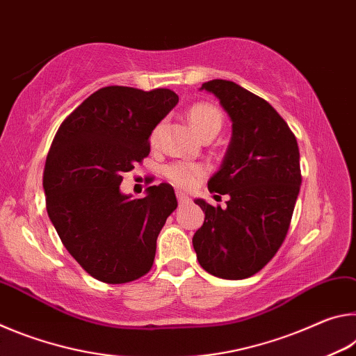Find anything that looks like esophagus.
<instances>
[{"label": "esophagus", "instance_id": "1", "mask_svg": "<svg viewBox=\"0 0 356 356\" xmlns=\"http://www.w3.org/2000/svg\"><path fill=\"white\" fill-rule=\"evenodd\" d=\"M177 201H179L180 206H184V204H190V202H191V197L186 196L185 193L177 191Z\"/></svg>", "mask_w": 356, "mask_h": 356}]
</instances>
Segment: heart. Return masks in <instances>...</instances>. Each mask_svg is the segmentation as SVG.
Listing matches in <instances>:
<instances>
[{"label":"heart","instance_id":"b5f03b06","mask_svg":"<svg viewBox=\"0 0 356 356\" xmlns=\"http://www.w3.org/2000/svg\"><path fill=\"white\" fill-rule=\"evenodd\" d=\"M188 122L195 134L204 138L209 135H216L221 129L222 116L218 108L209 104H195L188 113H186ZM161 131V125H156L150 134V143L155 144L159 141ZM206 166L201 163H190V161H176L170 166H166L165 176L171 184L180 188H193L200 180L206 176Z\"/></svg>","mask_w":356,"mask_h":356}]
</instances>
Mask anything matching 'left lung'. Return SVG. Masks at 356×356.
<instances>
[{"instance_id":"1","label":"left lung","mask_w":356,"mask_h":356,"mask_svg":"<svg viewBox=\"0 0 356 356\" xmlns=\"http://www.w3.org/2000/svg\"><path fill=\"white\" fill-rule=\"evenodd\" d=\"M212 92L232 122V136L209 191L227 195L226 207L195 202L206 213L193 236L201 267L222 280L250 278L280 250L301 185L295 135L275 108L234 81L212 80Z\"/></svg>"}]
</instances>
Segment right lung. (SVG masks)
Instances as JSON below:
<instances>
[{
  "label": "right lung",
  "instance_id": "1",
  "mask_svg": "<svg viewBox=\"0 0 356 356\" xmlns=\"http://www.w3.org/2000/svg\"><path fill=\"white\" fill-rule=\"evenodd\" d=\"M171 89L106 86L59 127L44 170L47 212L72 257L106 284L135 281L152 268L156 237L177 207L170 184L141 200L124 195V172L150 152L149 136L177 105Z\"/></svg>",
  "mask_w": 356,
  "mask_h": 356
}]
</instances>
